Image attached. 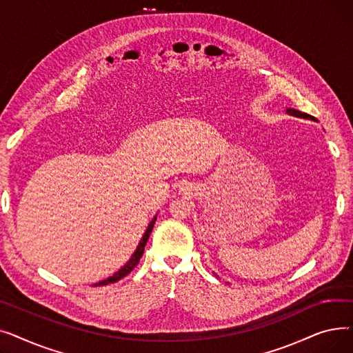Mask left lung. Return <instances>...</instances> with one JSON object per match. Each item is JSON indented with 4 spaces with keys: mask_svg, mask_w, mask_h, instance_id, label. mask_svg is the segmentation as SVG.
<instances>
[{
    "mask_svg": "<svg viewBox=\"0 0 353 353\" xmlns=\"http://www.w3.org/2000/svg\"><path fill=\"white\" fill-rule=\"evenodd\" d=\"M288 113H289V114H292V116H298V117H303V119H312V120H314L312 116H309V114H306V113H301V111H298V110H293V108H289V110H288Z\"/></svg>",
    "mask_w": 353,
    "mask_h": 353,
    "instance_id": "1",
    "label": "left lung"
}]
</instances>
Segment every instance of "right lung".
I'll return each mask as SVG.
<instances>
[{"label":"right lung","instance_id":"obj_1","mask_svg":"<svg viewBox=\"0 0 353 353\" xmlns=\"http://www.w3.org/2000/svg\"><path fill=\"white\" fill-rule=\"evenodd\" d=\"M156 219H157V216L152 220V223L148 225V228H147V230H145V233L143 234V237H141V240H140V245L137 246V250L134 252V254L132 256V259H130V261L117 272V273H114L113 276H110V277H107L105 281H101V282H99V283H96L94 286H104V285H108V283H114V282H117V281H120L121 277H124V276H127L130 272H132L136 266H137V263H139V261L141 259V256H143V253H144V246H145V243H147V240H148V236H150V233H152V230H153V226H154V223H156Z\"/></svg>","mask_w":353,"mask_h":353}]
</instances>
